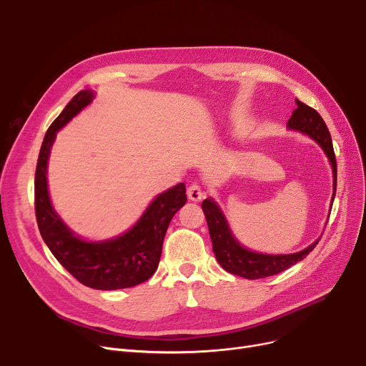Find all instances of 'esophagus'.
<instances>
[{
    "instance_id": "esophagus-1",
    "label": "esophagus",
    "mask_w": 366,
    "mask_h": 366,
    "mask_svg": "<svg viewBox=\"0 0 366 366\" xmlns=\"http://www.w3.org/2000/svg\"><path fill=\"white\" fill-rule=\"evenodd\" d=\"M187 196L191 202H200V200H203L204 193L197 182H193V184H189L187 188Z\"/></svg>"
}]
</instances>
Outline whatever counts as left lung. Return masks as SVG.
<instances>
[{
	"instance_id": "left-lung-1",
	"label": "left lung",
	"mask_w": 366,
	"mask_h": 366,
	"mask_svg": "<svg viewBox=\"0 0 366 366\" xmlns=\"http://www.w3.org/2000/svg\"><path fill=\"white\" fill-rule=\"evenodd\" d=\"M297 108L294 109L291 119L287 120V127L291 130H298L304 134H309L312 139H315L320 148L325 151L326 156L330 159V163L332 166V175H334V193L332 200L335 197V189H337V160L334 154L332 139L328 127H326L320 114L313 109L312 107L302 104L301 101L295 99ZM202 209L204 212L207 227H209V234L212 239L214 246V254L224 268L225 272L244 277V279H262L268 276H274L286 268L292 267L298 261L304 259L309 255L315 246L319 243L320 239L313 242L310 246L295 254H287V255H267L249 251L244 246H242L237 239L233 236L232 228H229L222 210L219 206L214 202V199H206L202 203Z\"/></svg>"
}]
</instances>
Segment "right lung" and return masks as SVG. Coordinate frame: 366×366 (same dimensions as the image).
I'll use <instances>...</instances> for the list:
<instances>
[{"label": "right lung", "mask_w": 366, "mask_h": 366, "mask_svg": "<svg viewBox=\"0 0 366 366\" xmlns=\"http://www.w3.org/2000/svg\"><path fill=\"white\" fill-rule=\"evenodd\" d=\"M94 98L92 90H81L68 102L49 127L35 170V217L46 244L66 270L93 290L112 291L137 286L156 273L166 229L185 204V185L181 182L159 194L144 215L124 234L104 242H86L75 236L51 206L47 188L50 148L59 132Z\"/></svg>", "instance_id": "1"}]
</instances>
